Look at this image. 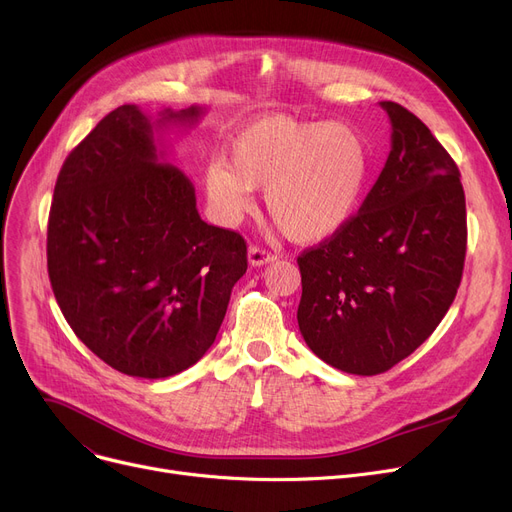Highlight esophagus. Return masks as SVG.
<instances>
[{
    "mask_svg": "<svg viewBox=\"0 0 512 512\" xmlns=\"http://www.w3.org/2000/svg\"><path fill=\"white\" fill-rule=\"evenodd\" d=\"M272 261H276V255H274V253L265 251V249H261V247H257V245H251V247H249V263H251L253 267H259V265H265V263H272Z\"/></svg>",
    "mask_w": 512,
    "mask_h": 512,
    "instance_id": "esophagus-1",
    "label": "esophagus"
}]
</instances>
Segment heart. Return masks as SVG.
Segmentation results:
<instances>
[{"instance_id":"b5f03b06","label":"heart","mask_w":512,"mask_h":512,"mask_svg":"<svg viewBox=\"0 0 512 512\" xmlns=\"http://www.w3.org/2000/svg\"><path fill=\"white\" fill-rule=\"evenodd\" d=\"M211 159L203 188L215 215L236 224L265 188V209L294 242H321L353 218L371 174V149L348 122L265 114L242 126Z\"/></svg>"}]
</instances>
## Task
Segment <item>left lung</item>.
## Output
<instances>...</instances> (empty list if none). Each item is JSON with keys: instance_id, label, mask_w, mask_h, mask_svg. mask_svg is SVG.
Listing matches in <instances>:
<instances>
[{"instance_id": "1", "label": "left lung", "mask_w": 512, "mask_h": 512, "mask_svg": "<svg viewBox=\"0 0 512 512\" xmlns=\"http://www.w3.org/2000/svg\"><path fill=\"white\" fill-rule=\"evenodd\" d=\"M386 166L359 213L299 259V330L328 365L378 375L438 328L463 278L461 172L429 128L394 101Z\"/></svg>"}]
</instances>
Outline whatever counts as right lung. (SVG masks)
Returning <instances> with one entry per match:
<instances>
[{"mask_svg": "<svg viewBox=\"0 0 512 512\" xmlns=\"http://www.w3.org/2000/svg\"><path fill=\"white\" fill-rule=\"evenodd\" d=\"M201 114L191 105L153 122L139 105H120L72 149L53 188V294L74 334L134 378L195 365L247 272L245 238L201 220L193 182L155 147V128Z\"/></svg>", "mask_w": 512, "mask_h": 512, "instance_id": "obj_1", "label": "right lung"}]
</instances>
